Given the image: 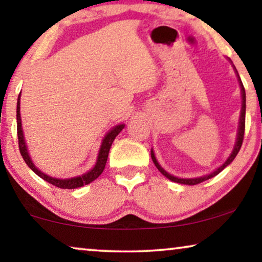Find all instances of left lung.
Returning a JSON list of instances; mask_svg holds the SVG:
<instances>
[{
    "mask_svg": "<svg viewBox=\"0 0 262 262\" xmlns=\"http://www.w3.org/2000/svg\"><path fill=\"white\" fill-rule=\"evenodd\" d=\"M235 69V68H234ZM235 72H236L237 75V78H238V82H240V86H241V94H242V108H241V116H240V123H238V130H237V138H236V143H235V147L233 149V152L229 156V158L226 160V163H224L222 166H220L219 168L216 169V171H213L210 173V174H206L204 177H200V178H191V179H183V178H178V177H174L172 174H169L167 173L165 169L160 166L159 163H158L157 159H156V156H154V152L153 150H150V157H152V160L154 165H156L157 168L159 169V171L163 173V174L168 178L169 180H172V182L174 183H179V184H185V185H196V184H200V183H203L205 180H208L210 178H212V177H215L219 174L221 171H223L224 168H226L228 165H229L231 161L235 159V157L237 156L238 150H240L241 146H242V142H243V135H245V123H246V91H245V88H243V84L240 79V76H238V73L236 71V69H235Z\"/></svg>",
    "mask_w": 262,
    "mask_h": 262,
    "instance_id": "left-lung-1",
    "label": "left lung"
}]
</instances>
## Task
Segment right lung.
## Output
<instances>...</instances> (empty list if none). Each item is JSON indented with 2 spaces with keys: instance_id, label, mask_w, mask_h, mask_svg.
Here are the masks:
<instances>
[{
  "instance_id": "obj_1",
  "label": "right lung",
  "mask_w": 262,
  "mask_h": 262,
  "mask_svg": "<svg viewBox=\"0 0 262 262\" xmlns=\"http://www.w3.org/2000/svg\"><path fill=\"white\" fill-rule=\"evenodd\" d=\"M20 96L17 97V105H16V122H17V139H19V148H20V153L22 158H24L25 163L28 165V167L33 169V172L35 174H38L40 178H42L43 180H46L47 183L52 184V185L60 187V189H76V187H80L84 185H88L91 182H94L96 178H98L101 176V173L103 172V169L105 167L106 164V159H108V154L110 150V147L113 145V141L115 140V138L119 135V133L123 129L124 124H119V126L114 127L112 130L109 133H106V135L103 139L102 145L99 147V152H98V157H97V161H96L95 166L93 169H90L89 172L84 173V174L79 176V177H73V178H69V179H58V178H53V177H50L45 174V173L40 171L35 167V165L33 164V161L29 157L28 150H27V146H26L25 142V136H24V132H22V124H21V115H20Z\"/></svg>"
}]
</instances>
